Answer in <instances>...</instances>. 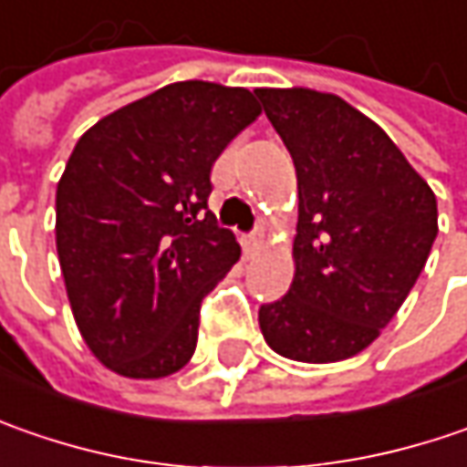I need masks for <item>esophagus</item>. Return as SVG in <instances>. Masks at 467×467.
Masks as SVG:
<instances>
[{"mask_svg": "<svg viewBox=\"0 0 467 467\" xmlns=\"http://www.w3.org/2000/svg\"><path fill=\"white\" fill-rule=\"evenodd\" d=\"M261 243H264V234L254 233L248 234L245 240H243V248H245V255H254L258 248H261Z\"/></svg>", "mask_w": 467, "mask_h": 467, "instance_id": "34e87169", "label": "esophagus"}]
</instances>
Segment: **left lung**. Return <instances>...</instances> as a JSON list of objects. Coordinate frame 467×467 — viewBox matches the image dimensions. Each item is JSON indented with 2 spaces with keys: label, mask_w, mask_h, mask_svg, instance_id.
Segmentation results:
<instances>
[{
  "label": "left lung",
  "mask_w": 467,
  "mask_h": 467,
  "mask_svg": "<svg viewBox=\"0 0 467 467\" xmlns=\"http://www.w3.org/2000/svg\"><path fill=\"white\" fill-rule=\"evenodd\" d=\"M297 174L295 276L258 308L274 353L358 355L392 321L431 254L436 195L392 138L335 93L258 88Z\"/></svg>",
  "instance_id": "1"
}]
</instances>
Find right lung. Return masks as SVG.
<instances>
[{
    "instance_id": "right-lung-1",
    "label": "right lung",
    "mask_w": 467,
    "mask_h": 467,
    "mask_svg": "<svg viewBox=\"0 0 467 467\" xmlns=\"http://www.w3.org/2000/svg\"><path fill=\"white\" fill-rule=\"evenodd\" d=\"M261 107L245 88L172 83L99 119L57 185L72 316L114 374L161 379L195 353L203 297L240 258L209 212L212 167Z\"/></svg>"
}]
</instances>
